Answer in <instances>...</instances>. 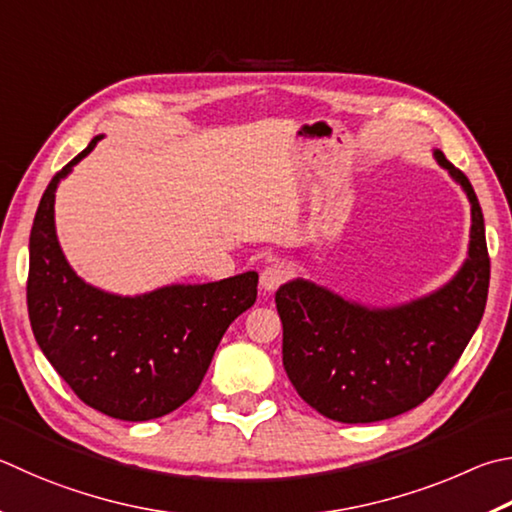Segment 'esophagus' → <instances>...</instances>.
<instances>
[{
	"label": "esophagus",
	"mask_w": 512,
	"mask_h": 512,
	"mask_svg": "<svg viewBox=\"0 0 512 512\" xmlns=\"http://www.w3.org/2000/svg\"><path fill=\"white\" fill-rule=\"evenodd\" d=\"M286 280H288V268L282 264H271L264 268L262 275H259V286H262V291L273 293L275 288H280Z\"/></svg>",
	"instance_id": "34e87169"
}]
</instances>
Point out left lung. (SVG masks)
<instances>
[{
  "label": "left lung",
  "instance_id": "1",
  "mask_svg": "<svg viewBox=\"0 0 512 512\" xmlns=\"http://www.w3.org/2000/svg\"><path fill=\"white\" fill-rule=\"evenodd\" d=\"M434 159L470 201L468 257L448 284L398 306H365L291 280L275 304L284 369L306 403L340 423H374L414 410L443 383L477 331L488 300L490 257L479 199L441 150Z\"/></svg>",
  "mask_w": 512,
  "mask_h": 512
}]
</instances>
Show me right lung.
<instances>
[{"mask_svg":"<svg viewBox=\"0 0 512 512\" xmlns=\"http://www.w3.org/2000/svg\"><path fill=\"white\" fill-rule=\"evenodd\" d=\"M100 138H91L42 194L26 302L37 345L82 403L120 421H150L197 392L230 322L255 304L259 275L170 284L134 297L78 277L55 235V190Z\"/></svg>","mask_w":512,"mask_h":512,"instance_id":"right-lung-1","label":"right lung"}]
</instances>
